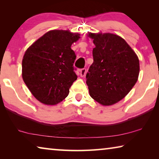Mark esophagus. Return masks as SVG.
<instances>
[{
    "label": "esophagus",
    "mask_w": 159,
    "mask_h": 159,
    "mask_svg": "<svg viewBox=\"0 0 159 159\" xmlns=\"http://www.w3.org/2000/svg\"><path fill=\"white\" fill-rule=\"evenodd\" d=\"M86 72H87V71H86L85 68H83L82 69H80V76L81 77H84L85 76V74H86Z\"/></svg>",
    "instance_id": "34e87169"
}]
</instances>
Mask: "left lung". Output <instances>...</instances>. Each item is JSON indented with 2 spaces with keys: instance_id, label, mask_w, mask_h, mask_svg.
<instances>
[{
  "instance_id": "left-lung-1",
  "label": "left lung",
  "mask_w": 159,
  "mask_h": 159,
  "mask_svg": "<svg viewBox=\"0 0 159 159\" xmlns=\"http://www.w3.org/2000/svg\"><path fill=\"white\" fill-rule=\"evenodd\" d=\"M95 48L93 63L86 74L91 98L111 106L128 95L138 81L139 61L127 42L111 33H88Z\"/></svg>"
}]
</instances>
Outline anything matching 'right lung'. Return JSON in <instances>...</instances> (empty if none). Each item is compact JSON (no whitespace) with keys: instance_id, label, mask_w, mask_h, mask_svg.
<instances>
[{"instance_id":"add662e5","label":"right lung","mask_w":159,"mask_h":159,"mask_svg":"<svg viewBox=\"0 0 159 159\" xmlns=\"http://www.w3.org/2000/svg\"><path fill=\"white\" fill-rule=\"evenodd\" d=\"M80 34L51 30L29 46L24 55L21 75L37 100L55 105L65 99L77 79L73 64L76 55L71 46Z\"/></svg>"}]
</instances>
